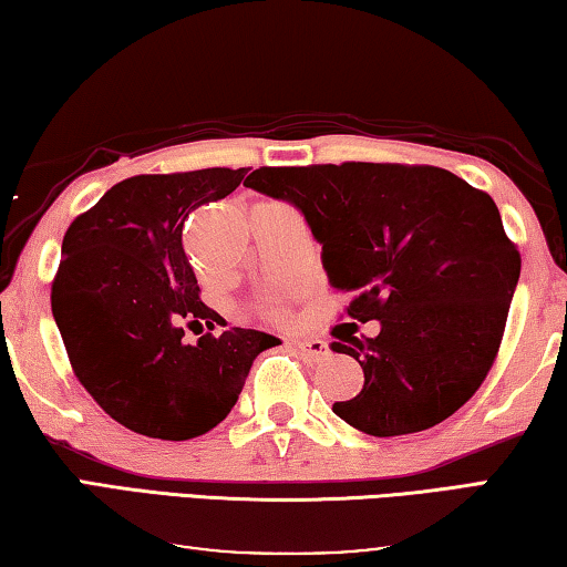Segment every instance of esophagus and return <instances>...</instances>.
Masks as SVG:
<instances>
[{"instance_id":"34e87169","label":"esophagus","mask_w":567,"mask_h":567,"mask_svg":"<svg viewBox=\"0 0 567 567\" xmlns=\"http://www.w3.org/2000/svg\"><path fill=\"white\" fill-rule=\"evenodd\" d=\"M291 344L311 362H319L324 360V357H329V347L327 342H321V339H293Z\"/></svg>"}]
</instances>
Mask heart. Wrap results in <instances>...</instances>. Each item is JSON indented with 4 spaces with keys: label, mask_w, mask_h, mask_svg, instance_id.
<instances>
[{
    "label": "heart",
    "mask_w": 567,
    "mask_h": 567,
    "mask_svg": "<svg viewBox=\"0 0 567 567\" xmlns=\"http://www.w3.org/2000/svg\"><path fill=\"white\" fill-rule=\"evenodd\" d=\"M264 309H266L268 317H274V319H284L286 317V309L278 301H268Z\"/></svg>",
    "instance_id": "obj_1"
}]
</instances>
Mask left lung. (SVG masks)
Instances as JSON below:
<instances>
[{
    "instance_id": "8db88e82",
    "label": "left lung",
    "mask_w": 567,
    "mask_h": 567,
    "mask_svg": "<svg viewBox=\"0 0 567 567\" xmlns=\"http://www.w3.org/2000/svg\"><path fill=\"white\" fill-rule=\"evenodd\" d=\"M246 187L286 199L309 223L347 313L380 334L332 342L364 385L332 411L390 439L446 421L482 385L499 350L519 250L494 199L441 167L311 164L260 167Z\"/></svg>"
}]
</instances>
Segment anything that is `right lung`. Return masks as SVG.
Wrapping results in <instances>:
<instances>
[{"mask_svg": "<svg viewBox=\"0 0 567 567\" xmlns=\"http://www.w3.org/2000/svg\"><path fill=\"white\" fill-rule=\"evenodd\" d=\"M246 172L138 174L65 233L52 317L75 378L128 431L162 441L207 433L230 413L256 357L281 344L240 327L185 342V324H210L220 313L199 301L182 228L199 205L228 197Z\"/></svg>", "mask_w": 567, "mask_h": 567, "instance_id": "obj_1", "label": "right lung"}]
</instances>
